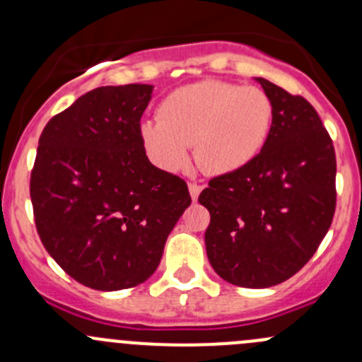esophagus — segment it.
Wrapping results in <instances>:
<instances>
[{"mask_svg": "<svg viewBox=\"0 0 362 362\" xmlns=\"http://www.w3.org/2000/svg\"><path fill=\"white\" fill-rule=\"evenodd\" d=\"M203 185L202 184H196V182H189V192H191V198L192 202H196L199 196V192H202Z\"/></svg>", "mask_w": 362, "mask_h": 362, "instance_id": "obj_1", "label": "esophagus"}]
</instances>
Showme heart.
<instances>
[{
    "label": "heart",
    "instance_id": "obj_1",
    "mask_svg": "<svg viewBox=\"0 0 362 362\" xmlns=\"http://www.w3.org/2000/svg\"><path fill=\"white\" fill-rule=\"evenodd\" d=\"M273 107L264 90L222 80H203L168 94L158 120L141 124V141L159 168L180 171L194 145L198 166L228 175L259 156L272 131Z\"/></svg>",
    "mask_w": 362,
    "mask_h": 362
}]
</instances>
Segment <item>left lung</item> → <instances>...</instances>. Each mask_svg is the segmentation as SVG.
<instances>
[{
	"label": "left lung",
	"mask_w": 362,
	"mask_h": 362,
	"mask_svg": "<svg viewBox=\"0 0 362 362\" xmlns=\"http://www.w3.org/2000/svg\"><path fill=\"white\" fill-rule=\"evenodd\" d=\"M273 107L272 131L245 168L208 182L206 255L233 286L286 282L319 249L337 210V156L319 113L299 94L257 78Z\"/></svg>",
	"instance_id": "obj_1"
}]
</instances>
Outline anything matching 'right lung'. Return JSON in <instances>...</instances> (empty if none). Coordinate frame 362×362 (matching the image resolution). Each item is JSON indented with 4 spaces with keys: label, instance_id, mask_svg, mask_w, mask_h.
<instances>
[{
    "label": "right lung",
    "instance_id": "right-lung-1",
    "mask_svg": "<svg viewBox=\"0 0 362 362\" xmlns=\"http://www.w3.org/2000/svg\"><path fill=\"white\" fill-rule=\"evenodd\" d=\"M152 86L98 87L47 122L29 180L43 247L71 279L129 289L158 269L191 204L184 178L145 154L141 115Z\"/></svg>",
    "mask_w": 362,
    "mask_h": 362
}]
</instances>
